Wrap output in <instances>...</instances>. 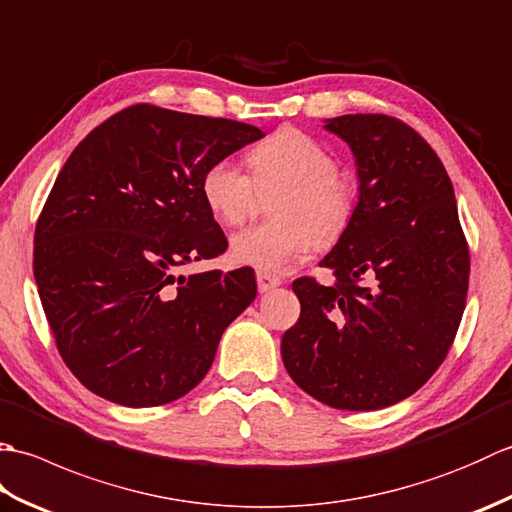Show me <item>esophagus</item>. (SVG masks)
Wrapping results in <instances>:
<instances>
[{"label":"esophagus","instance_id":"34e87169","mask_svg":"<svg viewBox=\"0 0 512 512\" xmlns=\"http://www.w3.org/2000/svg\"><path fill=\"white\" fill-rule=\"evenodd\" d=\"M281 286V277L273 275V273H266V270H257V288L259 292H268Z\"/></svg>","mask_w":512,"mask_h":512}]
</instances>
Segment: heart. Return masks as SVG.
Instances as JSON below:
<instances>
[{"instance_id":"b5f03b06","label":"heart","mask_w":512,"mask_h":512,"mask_svg":"<svg viewBox=\"0 0 512 512\" xmlns=\"http://www.w3.org/2000/svg\"><path fill=\"white\" fill-rule=\"evenodd\" d=\"M246 173L233 160L211 162L200 180L206 209L224 226H242L255 217L262 193H281L273 202L277 220L233 237L237 264L266 273L306 259L319 242H332L350 222L354 195L339 176L332 151L301 129H279L248 151Z\"/></svg>"}]
</instances>
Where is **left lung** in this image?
Returning <instances> with one entry per match:
<instances>
[{
    "label": "left lung",
    "instance_id": "left-lung-1",
    "mask_svg": "<svg viewBox=\"0 0 512 512\" xmlns=\"http://www.w3.org/2000/svg\"><path fill=\"white\" fill-rule=\"evenodd\" d=\"M325 127L352 147L361 195L321 259L334 284L292 281L301 314L281 358L323 405L374 411L418 391L447 358L471 255L449 173L416 129L387 114H345Z\"/></svg>",
    "mask_w": 512,
    "mask_h": 512
}]
</instances>
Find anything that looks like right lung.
Listing matches in <instances>:
<instances>
[{
	"label": "right lung",
	"mask_w": 512,
	"mask_h": 512,
	"mask_svg": "<svg viewBox=\"0 0 512 512\" xmlns=\"http://www.w3.org/2000/svg\"><path fill=\"white\" fill-rule=\"evenodd\" d=\"M262 136L138 103L65 160L37 220L32 270L63 363L96 396L167 405L211 369L222 332L257 295L255 273L173 270L226 250L202 173Z\"/></svg>",
	"instance_id": "obj_1"
}]
</instances>
